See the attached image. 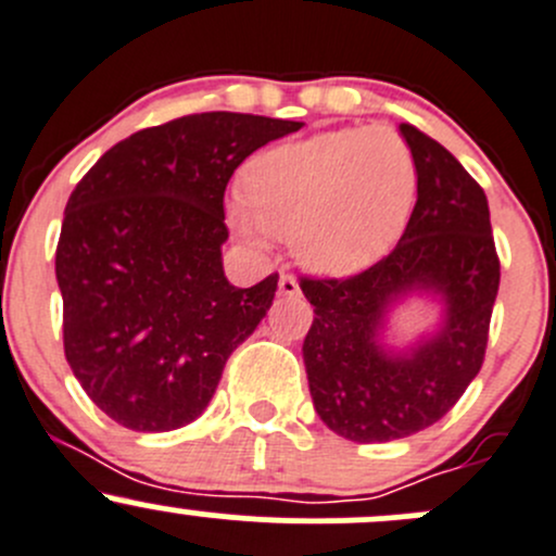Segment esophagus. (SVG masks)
Here are the masks:
<instances>
[{
  "label": "esophagus",
  "mask_w": 556,
  "mask_h": 556,
  "mask_svg": "<svg viewBox=\"0 0 556 556\" xmlns=\"http://www.w3.org/2000/svg\"><path fill=\"white\" fill-rule=\"evenodd\" d=\"M278 291L283 296H296V294H300V283H296L294 276H280Z\"/></svg>",
  "instance_id": "1"
}]
</instances>
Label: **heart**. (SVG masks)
I'll list each match as a JSON object with an SVG mask.
<instances>
[{
	"label": "heart",
	"mask_w": 556,
	"mask_h": 556,
	"mask_svg": "<svg viewBox=\"0 0 556 556\" xmlns=\"http://www.w3.org/2000/svg\"><path fill=\"white\" fill-rule=\"evenodd\" d=\"M232 222L249 243L291 238L302 265L356 273L402 236L417 192L409 144L391 128H342L256 154Z\"/></svg>",
	"instance_id": "b5f03b06"
}]
</instances>
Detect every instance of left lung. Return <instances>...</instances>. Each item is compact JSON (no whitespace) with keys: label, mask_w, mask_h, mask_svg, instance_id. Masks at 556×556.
<instances>
[{"label":"left lung","mask_w":556,"mask_h":556,"mask_svg":"<svg viewBox=\"0 0 556 556\" xmlns=\"http://www.w3.org/2000/svg\"><path fill=\"white\" fill-rule=\"evenodd\" d=\"M417 168V203L396 249L348 278H300L313 305L302 345L313 406L342 439L393 442L457 404L488 351L501 283L488 194L439 141L399 125ZM409 293L443 300L437 336L404 354L379 342L384 316Z\"/></svg>","instance_id":"left-lung-1"}]
</instances>
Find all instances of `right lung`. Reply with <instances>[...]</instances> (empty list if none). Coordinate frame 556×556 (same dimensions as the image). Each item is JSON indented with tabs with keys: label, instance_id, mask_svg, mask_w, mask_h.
Here are the masks:
<instances>
[{
	"label": "right lung",
	"instance_id": "right-lung-1",
	"mask_svg": "<svg viewBox=\"0 0 556 556\" xmlns=\"http://www.w3.org/2000/svg\"><path fill=\"white\" fill-rule=\"evenodd\" d=\"M300 128L187 114L114 144L74 187L55 249L64 353L114 422L141 433L192 422L270 311L278 273L251 289L225 278V190L251 152Z\"/></svg>",
	"mask_w": 556,
	"mask_h": 556
}]
</instances>
